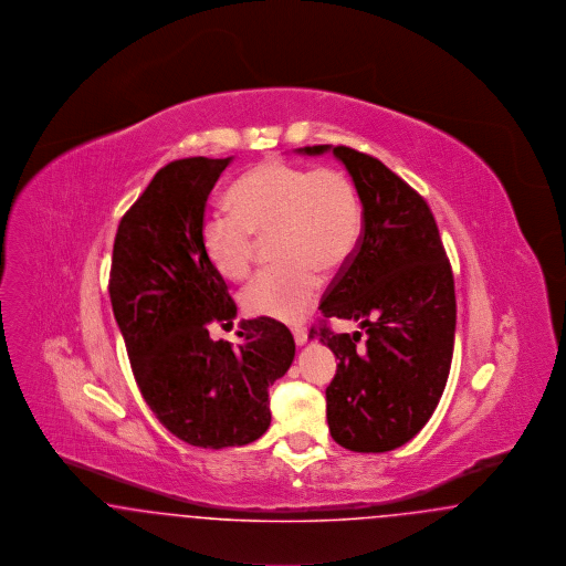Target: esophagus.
<instances>
[{
  "instance_id": "esophagus-1",
  "label": "esophagus",
  "mask_w": 566,
  "mask_h": 566,
  "mask_svg": "<svg viewBox=\"0 0 566 566\" xmlns=\"http://www.w3.org/2000/svg\"><path fill=\"white\" fill-rule=\"evenodd\" d=\"M293 335H295L296 346H303V344L307 342V331H305V328H301V326L293 328Z\"/></svg>"
}]
</instances>
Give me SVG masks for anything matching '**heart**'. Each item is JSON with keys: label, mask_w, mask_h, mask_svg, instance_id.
Masks as SVG:
<instances>
[{"label": "heart", "mask_w": 566, "mask_h": 566, "mask_svg": "<svg viewBox=\"0 0 566 566\" xmlns=\"http://www.w3.org/2000/svg\"><path fill=\"white\" fill-rule=\"evenodd\" d=\"M233 210L216 208L201 224L214 270L227 280L248 275L259 238H270L277 265L261 271L242 293L252 316L296 323L323 289V273L350 263L363 235V206L348 174L293 163L263 161L229 190Z\"/></svg>", "instance_id": "1"}]
</instances>
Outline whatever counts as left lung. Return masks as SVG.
<instances>
[{
    "mask_svg": "<svg viewBox=\"0 0 566 566\" xmlns=\"http://www.w3.org/2000/svg\"><path fill=\"white\" fill-rule=\"evenodd\" d=\"M298 155L346 167L363 203V235L350 263L321 303L324 318L358 323L360 333L312 328L335 354L326 388L331 437L352 452H390L413 439L450 376L454 277L427 201L386 165L346 146H305Z\"/></svg>",
    "mask_w": 566,
    "mask_h": 566,
    "instance_id": "left-lung-1",
    "label": "left lung"
}]
</instances>
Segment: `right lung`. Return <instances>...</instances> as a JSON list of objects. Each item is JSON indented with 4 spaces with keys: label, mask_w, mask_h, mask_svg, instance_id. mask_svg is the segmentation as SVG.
Wrapping results in <instances>:
<instances>
[{
    "label": "right lung",
    "mask_w": 566,
    "mask_h": 566,
    "mask_svg": "<svg viewBox=\"0 0 566 566\" xmlns=\"http://www.w3.org/2000/svg\"><path fill=\"white\" fill-rule=\"evenodd\" d=\"M227 159L192 157L157 171L123 216L109 301L135 381L163 427L197 448L245 446L270 429V386L295 360V339L271 318L242 321V342H214L233 326L229 296L201 240L208 197Z\"/></svg>",
    "instance_id": "right-lung-1"
}]
</instances>
